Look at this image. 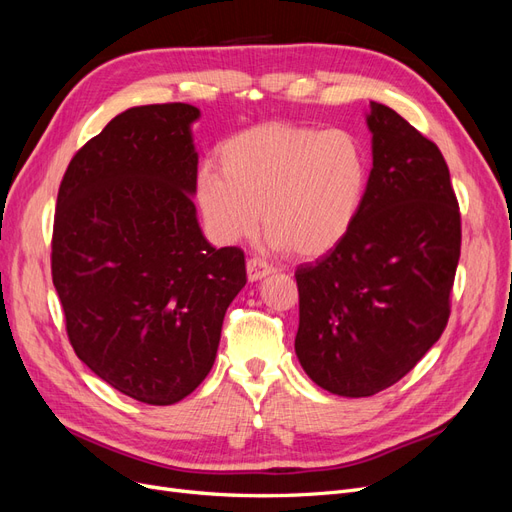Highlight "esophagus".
Returning a JSON list of instances; mask_svg holds the SVG:
<instances>
[{
    "label": "esophagus",
    "instance_id": "obj_1",
    "mask_svg": "<svg viewBox=\"0 0 512 512\" xmlns=\"http://www.w3.org/2000/svg\"><path fill=\"white\" fill-rule=\"evenodd\" d=\"M273 271L275 269L271 265H267L265 260H260V258L247 260V280H250V282H258V280H262V277L271 275Z\"/></svg>",
    "mask_w": 512,
    "mask_h": 512
}]
</instances>
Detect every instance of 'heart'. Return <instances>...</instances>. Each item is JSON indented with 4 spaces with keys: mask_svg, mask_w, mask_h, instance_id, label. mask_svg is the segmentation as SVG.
I'll return each mask as SVG.
<instances>
[{
    "mask_svg": "<svg viewBox=\"0 0 512 512\" xmlns=\"http://www.w3.org/2000/svg\"><path fill=\"white\" fill-rule=\"evenodd\" d=\"M367 181V151L352 132L271 121L226 138L218 173L198 177L196 203L220 243L254 235L262 213L275 247L316 258L350 235Z\"/></svg>",
    "mask_w": 512,
    "mask_h": 512,
    "instance_id": "b5f03b06",
    "label": "heart"
}]
</instances>
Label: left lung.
<instances>
[{"label":"left lung","mask_w":512,"mask_h":512,"mask_svg":"<svg viewBox=\"0 0 512 512\" xmlns=\"http://www.w3.org/2000/svg\"><path fill=\"white\" fill-rule=\"evenodd\" d=\"M371 166L350 235L294 271V352L324 391L369 397L404 378L451 316L461 215L442 151L371 102Z\"/></svg>","instance_id":"1"}]
</instances>
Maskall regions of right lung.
<instances>
[{
    "label": "right lung",
    "mask_w": 512,
    "mask_h": 512,
    "mask_svg": "<svg viewBox=\"0 0 512 512\" xmlns=\"http://www.w3.org/2000/svg\"><path fill=\"white\" fill-rule=\"evenodd\" d=\"M192 104L134 106L106 123L59 185L51 273L76 356L119 393L170 406L207 378L241 247L196 220Z\"/></svg>",
    "instance_id": "1"
}]
</instances>
